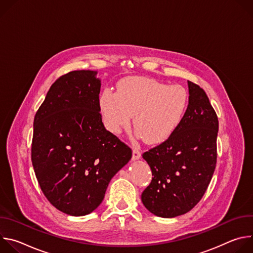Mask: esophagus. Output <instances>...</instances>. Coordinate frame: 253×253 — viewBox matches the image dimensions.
I'll use <instances>...</instances> for the list:
<instances>
[{
  "instance_id": "esophagus-1",
  "label": "esophagus",
  "mask_w": 253,
  "mask_h": 253,
  "mask_svg": "<svg viewBox=\"0 0 253 253\" xmlns=\"http://www.w3.org/2000/svg\"><path fill=\"white\" fill-rule=\"evenodd\" d=\"M141 157V150L138 146H135L133 147V154H132V159L133 160H137V159H140Z\"/></svg>"
}]
</instances>
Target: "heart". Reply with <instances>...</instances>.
Segmentation results:
<instances>
[{"label":"heart","mask_w":253,"mask_h":253,"mask_svg":"<svg viewBox=\"0 0 253 253\" xmlns=\"http://www.w3.org/2000/svg\"><path fill=\"white\" fill-rule=\"evenodd\" d=\"M189 97L181 85L145 77L122 80L116 93L106 89L100 96V109L108 130L118 134L134 115L136 134L148 143L167 140L181 124Z\"/></svg>","instance_id":"obj_1"}]
</instances>
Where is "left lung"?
<instances>
[{
	"label": "left lung",
	"mask_w": 253,
	"mask_h": 253,
	"mask_svg": "<svg viewBox=\"0 0 253 253\" xmlns=\"http://www.w3.org/2000/svg\"><path fill=\"white\" fill-rule=\"evenodd\" d=\"M189 102L175 132L143 153L152 171L141 200L151 213L172 218L190 211L204 195L216 166L218 118L205 91L188 81Z\"/></svg>",
	"instance_id": "left-lung-1"
}]
</instances>
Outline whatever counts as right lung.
I'll use <instances>...</instances> for the list:
<instances>
[{"instance_id":"right-lung-1","label":"right lung","mask_w":253,"mask_h":253,"mask_svg":"<svg viewBox=\"0 0 253 253\" xmlns=\"http://www.w3.org/2000/svg\"><path fill=\"white\" fill-rule=\"evenodd\" d=\"M97 72L72 71L58 78L34 118L32 164L50 203L73 216L94 211L131 148L105 129Z\"/></svg>"}]
</instances>
